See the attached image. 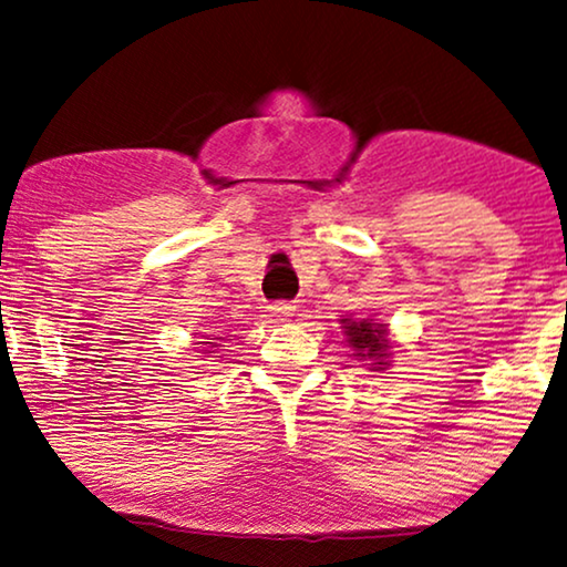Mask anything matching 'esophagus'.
<instances>
[{
    "mask_svg": "<svg viewBox=\"0 0 567 567\" xmlns=\"http://www.w3.org/2000/svg\"><path fill=\"white\" fill-rule=\"evenodd\" d=\"M269 313L279 321H288L290 316L296 313V306H292V303H275V306H269Z\"/></svg>",
    "mask_w": 567,
    "mask_h": 567,
    "instance_id": "1",
    "label": "esophagus"
}]
</instances>
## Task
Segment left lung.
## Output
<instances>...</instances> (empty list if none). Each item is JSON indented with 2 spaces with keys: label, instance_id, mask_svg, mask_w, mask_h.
Segmentation results:
<instances>
[{
  "label": "left lung",
  "instance_id": "obj_1",
  "mask_svg": "<svg viewBox=\"0 0 567 567\" xmlns=\"http://www.w3.org/2000/svg\"><path fill=\"white\" fill-rule=\"evenodd\" d=\"M344 329L347 344L354 350V358L358 360H371V371H386L389 368V350H391V339H389V327L386 323H379L373 319H360L354 321L350 319H339Z\"/></svg>",
  "mask_w": 567,
  "mask_h": 567
}]
</instances>
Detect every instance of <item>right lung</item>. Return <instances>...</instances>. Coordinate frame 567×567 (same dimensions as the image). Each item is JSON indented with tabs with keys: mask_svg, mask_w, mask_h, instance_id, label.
<instances>
[{
	"mask_svg": "<svg viewBox=\"0 0 567 567\" xmlns=\"http://www.w3.org/2000/svg\"><path fill=\"white\" fill-rule=\"evenodd\" d=\"M217 339H220V337H217ZM205 344H207V347H217L215 342H205ZM205 352H209V350H205Z\"/></svg>",
	"mask_w": 567,
	"mask_h": 567,
	"instance_id": "obj_1",
	"label": "right lung"
}]
</instances>
